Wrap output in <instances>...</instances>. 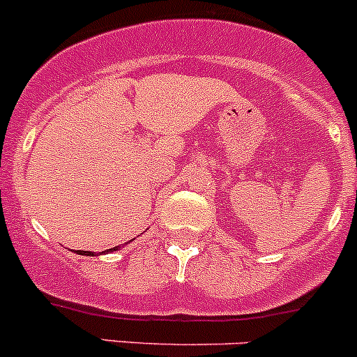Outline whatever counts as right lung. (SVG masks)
Wrapping results in <instances>:
<instances>
[{"instance_id": "1", "label": "right lung", "mask_w": 357, "mask_h": 357, "mask_svg": "<svg viewBox=\"0 0 357 357\" xmlns=\"http://www.w3.org/2000/svg\"><path fill=\"white\" fill-rule=\"evenodd\" d=\"M112 250H115V249H108L107 252H112ZM77 252L82 254V256H94V252H89V250H77Z\"/></svg>"}]
</instances>
